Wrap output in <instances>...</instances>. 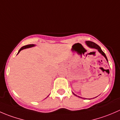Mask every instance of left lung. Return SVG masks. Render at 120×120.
<instances>
[{"label":"left lung","mask_w":120,"mask_h":120,"mask_svg":"<svg viewBox=\"0 0 120 120\" xmlns=\"http://www.w3.org/2000/svg\"><path fill=\"white\" fill-rule=\"evenodd\" d=\"M86 43L87 44V45L88 46H89L90 48H95V49H98V51L100 53H101V54H102L103 56L104 57H105V58H106V59L107 60V61H108V60H107V57H106V54H105V53L103 52L102 51V50L101 49V48H100V46H99V45H98L97 44H96L95 43H94V42H91V41H86ZM73 94L74 95H75V96H77L76 95H75L73 93Z\"/></svg>","instance_id":"8db88e82"}]
</instances>
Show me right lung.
Returning a JSON list of instances; mask_svg holds the SVG:
<instances>
[{"instance_id": "right-lung-1", "label": "right lung", "mask_w": 120, "mask_h": 120, "mask_svg": "<svg viewBox=\"0 0 120 120\" xmlns=\"http://www.w3.org/2000/svg\"><path fill=\"white\" fill-rule=\"evenodd\" d=\"M32 46H34V45H25V46H22V48H21V49H20V50L19 51V53L20 52V51H21V50H22V49H26V48H31V47Z\"/></svg>"}]
</instances>
